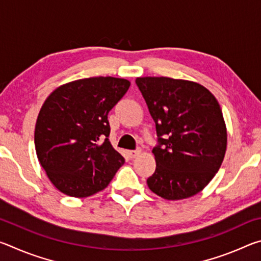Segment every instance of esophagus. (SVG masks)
Wrapping results in <instances>:
<instances>
[{"label": "esophagus", "mask_w": 261, "mask_h": 261, "mask_svg": "<svg viewBox=\"0 0 261 261\" xmlns=\"http://www.w3.org/2000/svg\"><path fill=\"white\" fill-rule=\"evenodd\" d=\"M127 154H129L130 158L134 159V158L139 155V154H140V149H136V151H129V152H127Z\"/></svg>", "instance_id": "1"}]
</instances>
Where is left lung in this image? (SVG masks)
<instances>
[{
	"mask_svg": "<svg viewBox=\"0 0 261 261\" xmlns=\"http://www.w3.org/2000/svg\"><path fill=\"white\" fill-rule=\"evenodd\" d=\"M136 84L158 134L149 190L167 200L194 196L218 173L226 154L227 127L218 100L200 84L183 79L139 77Z\"/></svg>",
	"mask_w": 261,
	"mask_h": 261,
	"instance_id": "obj_1",
	"label": "left lung"
}]
</instances>
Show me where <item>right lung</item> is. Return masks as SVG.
<instances>
[{"label":"right lung","mask_w":261,"mask_h":261,"mask_svg":"<svg viewBox=\"0 0 261 261\" xmlns=\"http://www.w3.org/2000/svg\"><path fill=\"white\" fill-rule=\"evenodd\" d=\"M129 87L123 78H84L57 87L43 102L35 124V151L62 193L90 197L107 188L123 166L124 158L108 138V113Z\"/></svg>","instance_id":"add662e5"}]
</instances>
